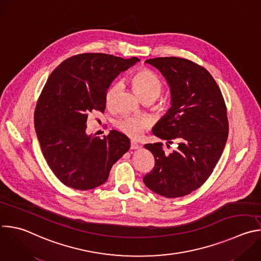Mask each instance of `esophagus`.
<instances>
[{
	"instance_id": "esophagus-1",
	"label": "esophagus",
	"mask_w": 261,
	"mask_h": 261,
	"mask_svg": "<svg viewBox=\"0 0 261 261\" xmlns=\"http://www.w3.org/2000/svg\"><path fill=\"white\" fill-rule=\"evenodd\" d=\"M140 147V145L138 143H136L135 141H131L130 143V148L131 149H138Z\"/></svg>"
}]
</instances>
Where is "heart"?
Here are the masks:
<instances>
[{
  "label": "heart",
  "instance_id": "obj_1",
  "mask_svg": "<svg viewBox=\"0 0 261 261\" xmlns=\"http://www.w3.org/2000/svg\"><path fill=\"white\" fill-rule=\"evenodd\" d=\"M131 83L135 93L141 98H151L155 100L163 89L160 79L148 69H140L131 77ZM120 90V84L113 83L106 93V105L112 108ZM115 127L130 138H139L144 130L148 127V122L144 118L137 117H120L114 122Z\"/></svg>",
  "mask_w": 261,
  "mask_h": 261
}]
</instances>
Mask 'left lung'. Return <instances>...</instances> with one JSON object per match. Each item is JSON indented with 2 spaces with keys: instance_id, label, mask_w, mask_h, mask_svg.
Here are the masks:
<instances>
[{
  "instance_id": "left-lung-1",
  "label": "left lung",
  "mask_w": 261,
  "mask_h": 261,
  "mask_svg": "<svg viewBox=\"0 0 261 261\" xmlns=\"http://www.w3.org/2000/svg\"><path fill=\"white\" fill-rule=\"evenodd\" d=\"M166 79L171 108L154 125L152 134L173 141L177 148L166 153L163 143L144 147L154 156V167L144 185L165 198H179L198 190L211 175L228 135L226 107L213 76L203 66L179 57L147 59Z\"/></svg>"
}]
</instances>
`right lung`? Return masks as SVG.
Instances as JSON below:
<instances>
[{
    "instance_id": "add662e5",
    "label": "right lung",
    "mask_w": 261,
    "mask_h": 261,
    "mask_svg": "<svg viewBox=\"0 0 261 261\" xmlns=\"http://www.w3.org/2000/svg\"><path fill=\"white\" fill-rule=\"evenodd\" d=\"M138 58L83 53L62 61L48 77L35 111L41 149L55 176L66 187L88 191L103 185L113 165L130 148L123 133H86L88 116L106 110V93Z\"/></svg>"
}]
</instances>
